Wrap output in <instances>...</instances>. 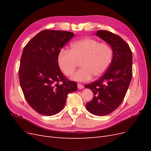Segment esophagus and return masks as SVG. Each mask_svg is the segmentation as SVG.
<instances>
[{
    "label": "esophagus",
    "mask_w": 151,
    "mask_h": 151,
    "mask_svg": "<svg viewBox=\"0 0 151 151\" xmlns=\"http://www.w3.org/2000/svg\"><path fill=\"white\" fill-rule=\"evenodd\" d=\"M77 88H78L79 89H82L84 88V86L82 85L80 83H77Z\"/></svg>",
    "instance_id": "1"
}]
</instances>
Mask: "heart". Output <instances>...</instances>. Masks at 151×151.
Returning a JSON list of instances; mask_svg holds the SVG:
<instances>
[{
	"instance_id": "b5f03b06",
	"label": "heart",
	"mask_w": 151,
	"mask_h": 151,
	"mask_svg": "<svg viewBox=\"0 0 151 151\" xmlns=\"http://www.w3.org/2000/svg\"><path fill=\"white\" fill-rule=\"evenodd\" d=\"M112 49L107 43L93 38H84L72 43L70 50L62 49L58 53L57 63L61 71L71 76L81 62V68L72 76L73 80L86 81L102 76L110 65Z\"/></svg>"
}]
</instances>
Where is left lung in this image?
Listing matches in <instances>:
<instances>
[{"instance_id": "obj_1", "label": "left lung", "mask_w": 151, "mask_h": 151, "mask_svg": "<svg viewBox=\"0 0 151 151\" xmlns=\"http://www.w3.org/2000/svg\"><path fill=\"white\" fill-rule=\"evenodd\" d=\"M95 35L110 45L113 58L101 78L85 86L93 93L86 108L94 115L105 116L115 111L125 96L132 77V53L120 36L106 30L98 31Z\"/></svg>"}]
</instances>
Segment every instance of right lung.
Instances as JSON below:
<instances>
[{
  "label": "right lung",
  "instance_id": "right-lung-1",
  "mask_svg": "<svg viewBox=\"0 0 151 151\" xmlns=\"http://www.w3.org/2000/svg\"><path fill=\"white\" fill-rule=\"evenodd\" d=\"M74 35L69 31L43 30L22 51L19 70L21 88L27 102L41 115L52 116L60 112L68 94L77 89V83L63 75L57 63L58 52Z\"/></svg>",
  "mask_w": 151,
  "mask_h": 151
}]
</instances>
